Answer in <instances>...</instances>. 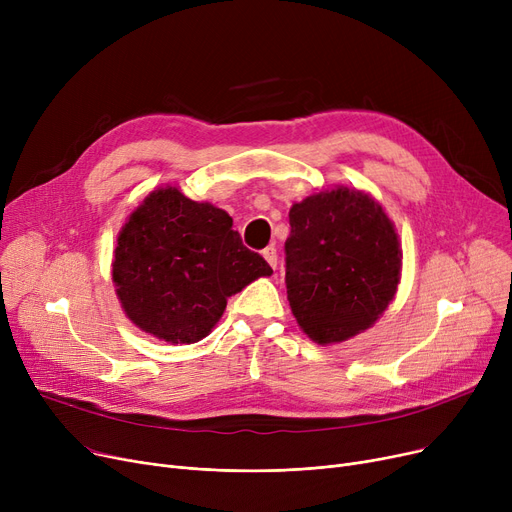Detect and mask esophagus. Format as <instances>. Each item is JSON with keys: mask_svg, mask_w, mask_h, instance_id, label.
Masks as SVG:
<instances>
[{"mask_svg": "<svg viewBox=\"0 0 512 512\" xmlns=\"http://www.w3.org/2000/svg\"><path fill=\"white\" fill-rule=\"evenodd\" d=\"M263 257H265V261L270 263L272 267H276V265H278V251H276V247H267V249H263Z\"/></svg>", "mask_w": 512, "mask_h": 512, "instance_id": "esophagus-1", "label": "esophagus"}]
</instances>
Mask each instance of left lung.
<instances>
[{"mask_svg": "<svg viewBox=\"0 0 512 512\" xmlns=\"http://www.w3.org/2000/svg\"><path fill=\"white\" fill-rule=\"evenodd\" d=\"M286 292L292 315L317 344L353 338L378 321L400 282L402 249L384 207L336 186L290 207Z\"/></svg>", "mask_w": 512, "mask_h": 512, "instance_id": "1", "label": "left lung"}]
</instances>
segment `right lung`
<instances>
[{
  "label": "right lung",
  "instance_id": "1",
  "mask_svg": "<svg viewBox=\"0 0 512 512\" xmlns=\"http://www.w3.org/2000/svg\"><path fill=\"white\" fill-rule=\"evenodd\" d=\"M272 267L242 245L230 215L159 186L118 234L112 282L134 326L170 344L209 336L232 294Z\"/></svg>",
  "mask_w": 512,
  "mask_h": 512
}]
</instances>
